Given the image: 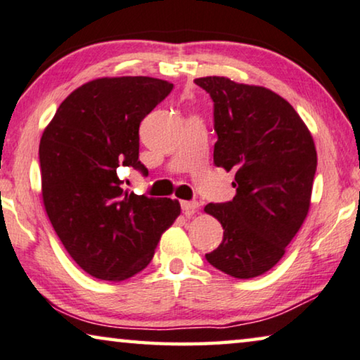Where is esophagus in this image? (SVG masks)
<instances>
[{
  "instance_id": "34e87169",
  "label": "esophagus",
  "mask_w": 360,
  "mask_h": 360,
  "mask_svg": "<svg viewBox=\"0 0 360 360\" xmlns=\"http://www.w3.org/2000/svg\"><path fill=\"white\" fill-rule=\"evenodd\" d=\"M198 207H200V205H198V202H195V200L181 202V208H182V212H184L186 217H192V214H195L197 210H198Z\"/></svg>"
}]
</instances>
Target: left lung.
<instances>
[{
	"label": "left lung",
	"mask_w": 360,
	"mask_h": 360,
	"mask_svg": "<svg viewBox=\"0 0 360 360\" xmlns=\"http://www.w3.org/2000/svg\"><path fill=\"white\" fill-rule=\"evenodd\" d=\"M194 82L213 101V163L234 171L236 187L233 200L205 207L224 229L221 244L205 259L249 280L275 266L302 226L317 150L296 110L271 90L217 76Z\"/></svg>",
	"instance_id": "1"
}]
</instances>
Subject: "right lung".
<instances>
[{"mask_svg": "<svg viewBox=\"0 0 360 360\" xmlns=\"http://www.w3.org/2000/svg\"><path fill=\"white\" fill-rule=\"evenodd\" d=\"M153 77H103L68 96L43 132L39 157L48 218L72 260L98 280L142 271L178 214V200L122 189L117 169L139 162V126L171 94Z\"/></svg>", "mask_w": 360, "mask_h": 360, "instance_id": "1", "label": "right lung"}]
</instances>
